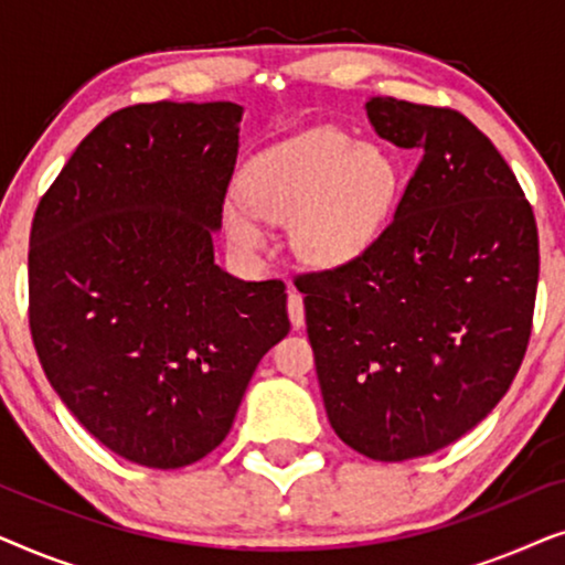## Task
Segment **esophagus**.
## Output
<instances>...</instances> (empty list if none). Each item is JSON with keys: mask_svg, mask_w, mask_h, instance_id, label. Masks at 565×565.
Returning <instances> with one entry per match:
<instances>
[{"mask_svg": "<svg viewBox=\"0 0 565 565\" xmlns=\"http://www.w3.org/2000/svg\"><path fill=\"white\" fill-rule=\"evenodd\" d=\"M288 313H290V323L292 329H300L306 321V311H303V296L296 288L288 290Z\"/></svg>", "mask_w": 565, "mask_h": 565, "instance_id": "esophagus-1", "label": "esophagus"}]
</instances>
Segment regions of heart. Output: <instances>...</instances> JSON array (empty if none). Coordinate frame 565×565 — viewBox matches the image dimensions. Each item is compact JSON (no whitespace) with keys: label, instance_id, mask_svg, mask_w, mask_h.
Masks as SVG:
<instances>
[{"label":"heart","instance_id":"b5f03b06","mask_svg":"<svg viewBox=\"0 0 565 565\" xmlns=\"http://www.w3.org/2000/svg\"><path fill=\"white\" fill-rule=\"evenodd\" d=\"M396 190L398 164L388 151L316 128L246 164L244 192L223 200V223L238 249L259 252L267 244L265 221H290L300 259L339 267L375 242Z\"/></svg>","mask_w":565,"mask_h":565}]
</instances>
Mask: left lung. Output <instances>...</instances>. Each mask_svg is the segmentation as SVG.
<instances>
[{"mask_svg": "<svg viewBox=\"0 0 565 565\" xmlns=\"http://www.w3.org/2000/svg\"><path fill=\"white\" fill-rule=\"evenodd\" d=\"M375 134L422 161L365 254L296 277L331 427L365 458H422L504 398L540 275L532 205L452 107L373 97Z\"/></svg>", "mask_w": 565, "mask_h": 565, "instance_id": "obj_1", "label": "left lung"}]
</instances>
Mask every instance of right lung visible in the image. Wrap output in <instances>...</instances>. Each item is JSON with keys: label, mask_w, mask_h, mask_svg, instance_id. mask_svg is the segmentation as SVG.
I'll use <instances>...</instances> for the list:
<instances>
[{"label": "right lung", "mask_w": 565, "mask_h": 565, "mask_svg": "<svg viewBox=\"0 0 565 565\" xmlns=\"http://www.w3.org/2000/svg\"><path fill=\"white\" fill-rule=\"evenodd\" d=\"M236 103H151L107 115L38 203L30 334L89 435L172 470L226 439L259 360L290 331L282 280L213 259L236 167Z\"/></svg>", "instance_id": "1"}]
</instances>
